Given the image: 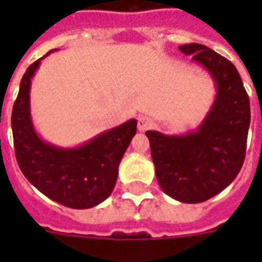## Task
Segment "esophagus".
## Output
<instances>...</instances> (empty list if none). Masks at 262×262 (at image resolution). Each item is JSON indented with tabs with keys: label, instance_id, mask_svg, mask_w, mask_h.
Returning <instances> with one entry per match:
<instances>
[{
	"label": "esophagus",
	"instance_id": "1",
	"mask_svg": "<svg viewBox=\"0 0 262 262\" xmlns=\"http://www.w3.org/2000/svg\"><path fill=\"white\" fill-rule=\"evenodd\" d=\"M154 125V121H152L149 117H145V115H141L139 117V121H137V127H139L140 132L148 130L149 127H152Z\"/></svg>",
	"mask_w": 262,
	"mask_h": 262
}]
</instances>
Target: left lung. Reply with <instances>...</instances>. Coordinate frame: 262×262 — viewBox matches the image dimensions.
Returning a JSON list of instances; mask_svg holds the SVG:
<instances>
[{
    "label": "left lung",
    "instance_id": "1",
    "mask_svg": "<svg viewBox=\"0 0 262 262\" xmlns=\"http://www.w3.org/2000/svg\"><path fill=\"white\" fill-rule=\"evenodd\" d=\"M209 73L216 88L211 108L195 130L164 135L147 130L156 179L162 190L185 204L219 194L236 178L245 160L250 102L236 68L209 47H178Z\"/></svg>",
    "mask_w": 262,
    "mask_h": 262
}]
</instances>
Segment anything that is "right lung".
Returning <instances> with one entry per match:
<instances>
[{"instance_id":"add662e5","label":"right lung","mask_w":262,"mask_h":262,"mask_svg":"<svg viewBox=\"0 0 262 262\" xmlns=\"http://www.w3.org/2000/svg\"><path fill=\"white\" fill-rule=\"evenodd\" d=\"M53 51L35 61L20 83L12 111L16 159L24 177L46 197L63 207L87 209L111 194L121 159L137 132V121L129 119L77 147H59L43 140L32 122L30 92L42 59Z\"/></svg>"}]
</instances>
